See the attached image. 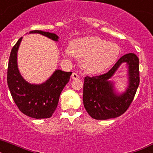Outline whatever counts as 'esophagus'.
<instances>
[{"mask_svg": "<svg viewBox=\"0 0 153 153\" xmlns=\"http://www.w3.org/2000/svg\"><path fill=\"white\" fill-rule=\"evenodd\" d=\"M71 77H72V79H76L79 78V75H78L76 73H73V74L71 75Z\"/></svg>", "mask_w": 153, "mask_h": 153, "instance_id": "1", "label": "esophagus"}]
</instances>
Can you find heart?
I'll list each match as a JSON object with an SVG mask.
<instances>
[{"mask_svg": "<svg viewBox=\"0 0 153 153\" xmlns=\"http://www.w3.org/2000/svg\"><path fill=\"white\" fill-rule=\"evenodd\" d=\"M120 47L113 42L97 36H87L71 42L63 55L67 58L74 56L82 59V67L89 74H98L111 66L117 59Z\"/></svg>", "mask_w": 153, "mask_h": 153, "instance_id": "1", "label": "heart"}]
</instances>
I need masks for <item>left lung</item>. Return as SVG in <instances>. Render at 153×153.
Masks as SVG:
<instances>
[{"label": "left lung", "instance_id": "left-lung-1", "mask_svg": "<svg viewBox=\"0 0 153 153\" xmlns=\"http://www.w3.org/2000/svg\"><path fill=\"white\" fill-rule=\"evenodd\" d=\"M126 63L128 67L129 85L124 93L116 94L110 79L120 65ZM140 84L139 58L129 53L123 56L106 74L86 76L83 84V105L86 112L95 120H108L123 114L132 103Z\"/></svg>", "mask_w": 153, "mask_h": 153}]
</instances>
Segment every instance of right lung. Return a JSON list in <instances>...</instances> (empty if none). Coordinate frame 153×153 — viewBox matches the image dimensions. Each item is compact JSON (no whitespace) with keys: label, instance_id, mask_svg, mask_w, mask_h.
Instances as JSON below:
<instances>
[{"label":"right lung","instance_id":"right-lung-1","mask_svg":"<svg viewBox=\"0 0 153 153\" xmlns=\"http://www.w3.org/2000/svg\"><path fill=\"white\" fill-rule=\"evenodd\" d=\"M40 33L54 41L57 35L42 30H33L30 33ZM22 37L13 47L7 68V85L13 101L24 114L34 119L52 117L57 107L60 93L70 80L72 72L56 70L51 77L41 84H30L19 72L17 63V51Z\"/></svg>","mask_w":153,"mask_h":153}]
</instances>
